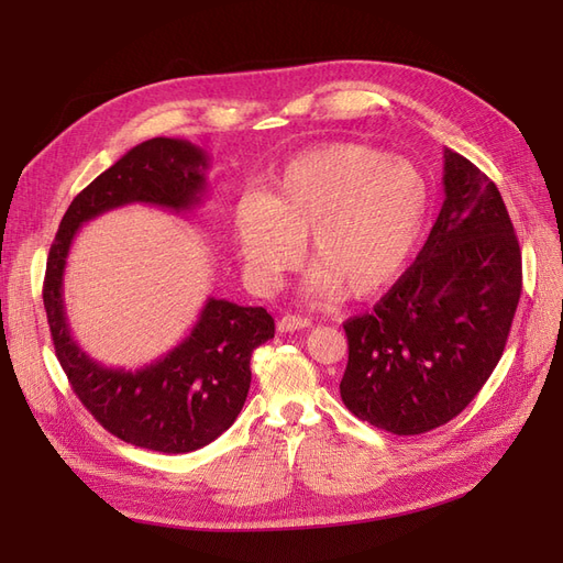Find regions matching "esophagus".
I'll return each mask as SVG.
<instances>
[{
    "label": "esophagus",
    "mask_w": 563,
    "mask_h": 563,
    "mask_svg": "<svg viewBox=\"0 0 563 563\" xmlns=\"http://www.w3.org/2000/svg\"><path fill=\"white\" fill-rule=\"evenodd\" d=\"M312 321L308 317H296V314H284L277 321V331L279 333H291V331H300V329H310Z\"/></svg>",
    "instance_id": "obj_1"
}]
</instances>
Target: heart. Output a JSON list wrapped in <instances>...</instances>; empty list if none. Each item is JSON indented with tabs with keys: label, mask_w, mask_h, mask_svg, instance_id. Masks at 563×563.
<instances>
[{
	"label": "heart",
	"mask_w": 563,
	"mask_h": 563,
	"mask_svg": "<svg viewBox=\"0 0 563 563\" xmlns=\"http://www.w3.org/2000/svg\"><path fill=\"white\" fill-rule=\"evenodd\" d=\"M432 209L422 168L362 143L300 152L232 211V240L246 275L263 291L302 261H314L305 294L331 300L373 296L411 261Z\"/></svg>",
	"instance_id": "obj_1"
}]
</instances>
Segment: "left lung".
<instances>
[{
  "mask_svg": "<svg viewBox=\"0 0 563 563\" xmlns=\"http://www.w3.org/2000/svg\"><path fill=\"white\" fill-rule=\"evenodd\" d=\"M444 207L399 282L352 317L340 397L391 434L453 420L498 366L521 296V251L496 183L444 150Z\"/></svg>",
  "mask_w": 563,
  "mask_h": 563,
  "instance_id": "1",
  "label": "left lung"
}]
</instances>
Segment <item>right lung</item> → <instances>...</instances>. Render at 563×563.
Returning a JSON list of instances; mask_svg holds the SVG:
<instances>
[{"label": "right lung", "mask_w": 563, "mask_h": 563, "mask_svg": "<svg viewBox=\"0 0 563 563\" xmlns=\"http://www.w3.org/2000/svg\"><path fill=\"white\" fill-rule=\"evenodd\" d=\"M207 152L183 139H150L131 147L73 199L46 261V319L75 395L108 432L159 453L197 451L230 428L251 387V354L275 338V319L265 308L209 298L174 350L135 371L110 368L73 338L63 277L84 223L129 203L192 211L207 192Z\"/></svg>", "instance_id": "add662e5"}]
</instances>
